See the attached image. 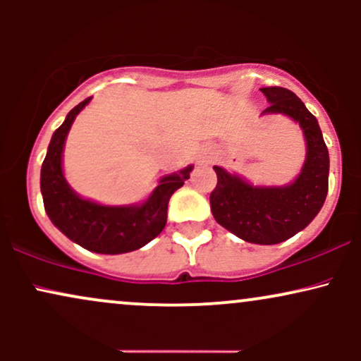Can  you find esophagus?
<instances>
[{"label":"esophagus","instance_id":"obj_1","mask_svg":"<svg viewBox=\"0 0 361 361\" xmlns=\"http://www.w3.org/2000/svg\"><path fill=\"white\" fill-rule=\"evenodd\" d=\"M210 157H212V152H210V151H205L204 154H202V157H200V159H202V163H207V161H209Z\"/></svg>","mask_w":361,"mask_h":361}]
</instances>
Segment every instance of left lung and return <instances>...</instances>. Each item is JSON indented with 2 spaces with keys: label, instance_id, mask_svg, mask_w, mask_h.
I'll return each mask as SVG.
<instances>
[{
  "label": "left lung",
  "instance_id": "8db88e82",
  "mask_svg": "<svg viewBox=\"0 0 361 361\" xmlns=\"http://www.w3.org/2000/svg\"><path fill=\"white\" fill-rule=\"evenodd\" d=\"M261 91L270 103L263 115H287L304 132L307 154L300 175L285 186H255L239 175L214 166L217 186L210 193V209L215 221L243 241L279 244L305 229L324 205L329 152L317 118L293 91L280 86Z\"/></svg>",
  "mask_w": 361,
  "mask_h": 361
}]
</instances>
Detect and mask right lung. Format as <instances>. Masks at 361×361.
<instances>
[{"label":"right lung","instance_id":"obj_1","mask_svg":"<svg viewBox=\"0 0 361 361\" xmlns=\"http://www.w3.org/2000/svg\"><path fill=\"white\" fill-rule=\"evenodd\" d=\"M86 98L69 111L52 134L40 171L44 207L54 226L73 243L100 255H122L146 246L166 226L168 202L190 178L193 166L163 176L154 192L140 205H100L81 198L62 173V151L78 114L88 105Z\"/></svg>","mask_w":361,"mask_h":361}]
</instances>
